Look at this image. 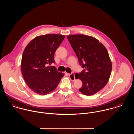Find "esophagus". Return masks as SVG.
<instances>
[{"label":"esophagus","instance_id":"1","mask_svg":"<svg viewBox=\"0 0 134 134\" xmlns=\"http://www.w3.org/2000/svg\"><path fill=\"white\" fill-rule=\"evenodd\" d=\"M69 76L70 79L72 80H75V74L74 73H72L71 74H69Z\"/></svg>","mask_w":134,"mask_h":134}]
</instances>
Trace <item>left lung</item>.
Returning a JSON list of instances; mask_svg holds the SVG:
<instances>
[{"mask_svg":"<svg viewBox=\"0 0 134 134\" xmlns=\"http://www.w3.org/2000/svg\"><path fill=\"white\" fill-rule=\"evenodd\" d=\"M68 39L83 70L75 76L82 82L79 91L92 96L102 89L111 74L112 64L105 47L96 38L83 35H69Z\"/></svg>","mask_w":134,"mask_h":134,"instance_id":"1","label":"left lung"}]
</instances>
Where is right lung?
Wrapping results in <instances>:
<instances>
[{
    "instance_id": "right-lung-1",
    "label": "right lung",
    "mask_w": 134,
    "mask_h": 134,
    "mask_svg": "<svg viewBox=\"0 0 134 134\" xmlns=\"http://www.w3.org/2000/svg\"><path fill=\"white\" fill-rule=\"evenodd\" d=\"M63 35L50 34L33 39L26 47L22 56L21 70L28 86L39 95H46L57 87L64 74L54 66V54Z\"/></svg>"
}]
</instances>
